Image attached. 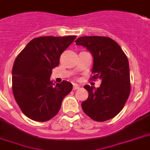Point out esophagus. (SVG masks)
I'll return each mask as SVG.
<instances>
[{"label": "esophagus", "mask_w": 150, "mask_h": 150, "mask_svg": "<svg viewBox=\"0 0 150 150\" xmlns=\"http://www.w3.org/2000/svg\"><path fill=\"white\" fill-rule=\"evenodd\" d=\"M79 88H80V85H79V84H73L74 91H75V90H77V89H79Z\"/></svg>", "instance_id": "1"}]
</instances>
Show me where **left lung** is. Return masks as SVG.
Segmentation results:
<instances>
[{"instance_id":"left-lung-1","label":"left lung","mask_w":150,"mask_h":150,"mask_svg":"<svg viewBox=\"0 0 150 150\" xmlns=\"http://www.w3.org/2000/svg\"><path fill=\"white\" fill-rule=\"evenodd\" d=\"M75 43L85 47L93 55L91 80L102 81L100 88L84 86L88 91V98L81 103L83 111L96 122L109 120L122 111L131 92L127 56L109 37L84 36Z\"/></svg>"}]
</instances>
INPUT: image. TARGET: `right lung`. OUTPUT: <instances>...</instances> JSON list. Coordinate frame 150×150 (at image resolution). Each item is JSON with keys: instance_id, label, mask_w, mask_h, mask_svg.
I'll use <instances>...</instances> for the list:
<instances>
[{"instance_id": "right-lung-1", "label": "right lung", "mask_w": 150, "mask_h": 150, "mask_svg": "<svg viewBox=\"0 0 150 150\" xmlns=\"http://www.w3.org/2000/svg\"><path fill=\"white\" fill-rule=\"evenodd\" d=\"M76 36L35 38L29 41L14 61L12 89L18 106L28 118L44 122L55 116L72 84L53 83L50 75L59 66L60 56Z\"/></svg>"}]
</instances>
